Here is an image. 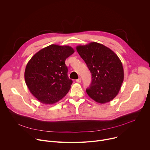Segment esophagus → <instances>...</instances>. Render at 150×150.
I'll use <instances>...</instances> for the list:
<instances>
[{
    "mask_svg": "<svg viewBox=\"0 0 150 150\" xmlns=\"http://www.w3.org/2000/svg\"><path fill=\"white\" fill-rule=\"evenodd\" d=\"M76 82H78V83H80L81 82V78H79L78 79L76 80Z\"/></svg>",
    "mask_w": 150,
    "mask_h": 150,
    "instance_id": "1",
    "label": "esophagus"
}]
</instances>
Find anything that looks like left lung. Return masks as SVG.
<instances>
[{
  "label": "left lung",
  "mask_w": 150,
  "mask_h": 150,
  "mask_svg": "<svg viewBox=\"0 0 150 150\" xmlns=\"http://www.w3.org/2000/svg\"><path fill=\"white\" fill-rule=\"evenodd\" d=\"M92 75L87 94L95 101L104 104L118 94L124 79L122 63L117 55L102 44L91 42L76 46Z\"/></svg>",
  "instance_id": "1"
}]
</instances>
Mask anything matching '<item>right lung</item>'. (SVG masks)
<instances>
[{
	"label": "right lung",
	"instance_id": "obj_1",
	"mask_svg": "<svg viewBox=\"0 0 150 150\" xmlns=\"http://www.w3.org/2000/svg\"><path fill=\"white\" fill-rule=\"evenodd\" d=\"M69 46L52 45L41 49L29 60L24 78L30 93L41 103L54 104L69 91L66 59L74 53Z\"/></svg>",
	"mask_w": 150,
	"mask_h": 150
}]
</instances>
